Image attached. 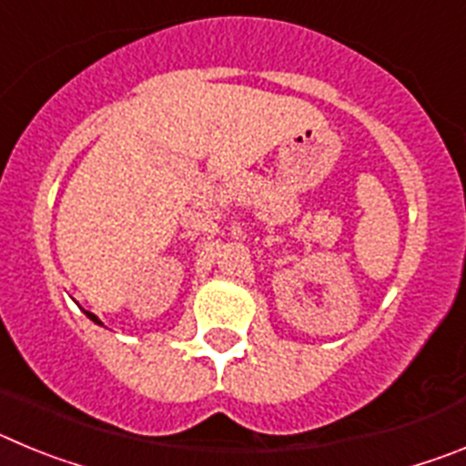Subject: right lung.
Here are the masks:
<instances>
[{"instance_id":"obj_1","label":"right lung","mask_w":466,"mask_h":466,"mask_svg":"<svg viewBox=\"0 0 466 466\" xmlns=\"http://www.w3.org/2000/svg\"><path fill=\"white\" fill-rule=\"evenodd\" d=\"M86 315H88V317H90V319H93V322L102 324V322H100V319H97V317H95V315H93V312H88V310H86Z\"/></svg>"}]
</instances>
